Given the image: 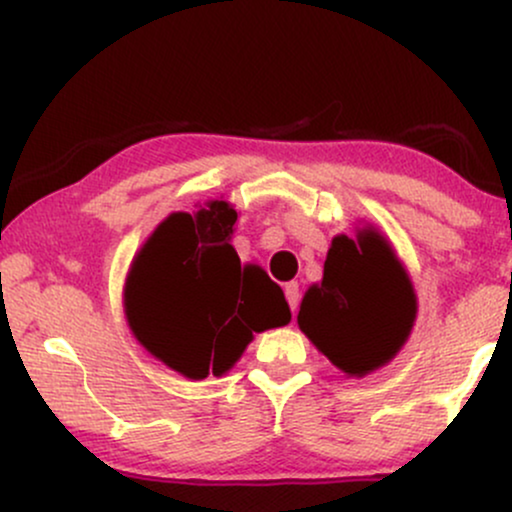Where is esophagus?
Wrapping results in <instances>:
<instances>
[{"mask_svg":"<svg viewBox=\"0 0 512 512\" xmlns=\"http://www.w3.org/2000/svg\"><path fill=\"white\" fill-rule=\"evenodd\" d=\"M284 293H286V301H289L291 310L296 313L298 310V301H301V291H298V284L296 281H291V284L284 286Z\"/></svg>","mask_w":512,"mask_h":512,"instance_id":"esophagus-1","label":"esophagus"}]
</instances>
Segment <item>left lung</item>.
Segmentation results:
<instances>
[{"instance_id": "obj_1", "label": "left lung", "mask_w": 512, "mask_h": 512, "mask_svg": "<svg viewBox=\"0 0 512 512\" xmlns=\"http://www.w3.org/2000/svg\"><path fill=\"white\" fill-rule=\"evenodd\" d=\"M416 293L395 250L375 228L337 236L320 284L305 291L298 327L346 375L373 373L409 339Z\"/></svg>"}]
</instances>
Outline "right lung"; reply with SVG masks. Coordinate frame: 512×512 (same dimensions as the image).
<instances>
[{
	"mask_svg": "<svg viewBox=\"0 0 512 512\" xmlns=\"http://www.w3.org/2000/svg\"><path fill=\"white\" fill-rule=\"evenodd\" d=\"M238 214L223 199L175 211L134 257L125 313L137 342L190 380L223 375L252 334L291 320L284 291L231 245Z\"/></svg>",
	"mask_w": 512,
	"mask_h": 512,
	"instance_id": "right-lung-1",
	"label": "right lung"
}]
</instances>
